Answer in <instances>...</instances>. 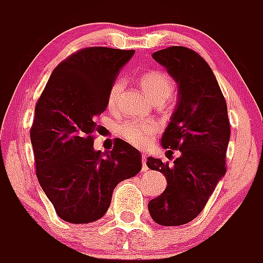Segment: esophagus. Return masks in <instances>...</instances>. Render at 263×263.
<instances>
[{
  "instance_id": "esophagus-1",
  "label": "esophagus",
  "mask_w": 263,
  "mask_h": 263,
  "mask_svg": "<svg viewBox=\"0 0 263 263\" xmlns=\"http://www.w3.org/2000/svg\"><path fill=\"white\" fill-rule=\"evenodd\" d=\"M146 162H147V157L146 154H142V170L143 171H147V166H146Z\"/></svg>"
}]
</instances>
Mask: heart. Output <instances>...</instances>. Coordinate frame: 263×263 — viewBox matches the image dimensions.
Listing matches in <instances>:
<instances>
[{
	"label": "heart",
	"instance_id": "b5f03b06",
	"mask_svg": "<svg viewBox=\"0 0 263 263\" xmlns=\"http://www.w3.org/2000/svg\"><path fill=\"white\" fill-rule=\"evenodd\" d=\"M139 83L142 85L145 93L155 103H159V101L163 103L164 100L168 99L173 93V81L166 73L160 71L145 72L139 78ZM121 89H122V81L121 80L115 81L109 89L108 106L110 109H115L117 106ZM157 130L158 125L153 121L127 120L118 126L120 136L130 145L137 146V147L145 146L150 141V138L157 133Z\"/></svg>",
	"mask_w": 263,
	"mask_h": 263
}]
</instances>
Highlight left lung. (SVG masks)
Masks as SVG:
<instances>
[{
    "label": "left lung",
    "mask_w": 263,
    "mask_h": 263,
    "mask_svg": "<svg viewBox=\"0 0 263 263\" xmlns=\"http://www.w3.org/2000/svg\"><path fill=\"white\" fill-rule=\"evenodd\" d=\"M153 59L178 83V104L160 142L168 152L179 150L180 157L173 164L147 158L148 168L167 179L163 194L148 203V212L157 224L176 227L199 216L227 173L231 125L224 95L199 53L173 46L154 52Z\"/></svg>",
    "instance_id": "obj_1"
}]
</instances>
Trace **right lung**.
Wrapping results in <instances>:
<instances>
[{"instance_id": "obj_1", "label": "right lung", "mask_w": 263, "mask_h": 263, "mask_svg": "<svg viewBox=\"0 0 263 263\" xmlns=\"http://www.w3.org/2000/svg\"><path fill=\"white\" fill-rule=\"evenodd\" d=\"M134 50L87 47L51 73L35 106L30 130L36 178L58 216L72 224L103 217L116 185L141 171L142 155L117 138L111 152H96L95 122Z\"/></svg>"}]
</instances>
